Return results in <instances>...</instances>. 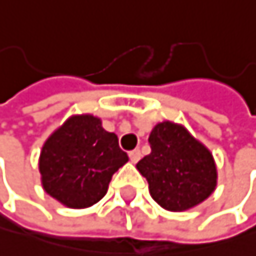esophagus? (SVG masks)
Wrapping results in <instances>:
<instances>
[{
    "instance_id": "obj_1",
    "label": "esophagus",
    "mask_w": 256,
    "mask_h": 256,
    "mask_svg": "<svg viewBox=\"0 0 256 256\" xmlns=\"http://www.w3.org/2000/svg\"><path fill=\"white\" fill-rule=\"evenodd\" d=\"M129 156H130V161L132 162H138L140 158H141V150L140 149H135V150L129 152Z\"/></svg>"
}]
</instances>
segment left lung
Masks as SVG:
<instances>
[{
	"instance_id": "obj_1",
	"label": "left lung",
	"mask_w": 256,
	"mask_h": 256,
	"mask_svg": "<svg viewBox=\"0 0 256 256\" xmlns=\"http://www.w3.org/2000/svg\"><path fill=\"white\" fill-rule=\"evenodd\" d=\"M149 142L152 152L138 161L136 169L161 208L188 210L214 192L216 167L212 154L184 127L170 121L160 122Z\"/></svg>"
}]
</instances>
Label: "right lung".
<instances>
[{
  "label": "right lung",
  "instance_id": "obj_1",
  "mask_svg": "<svg viewBox=\"0 0 256 256\" xmlns=\"http://www.w3.org/2000/svg\"><path fill=\"white\" fill-rule=\"evenodd\" d=\"M127 161L118 136L104 130L100 118L72 116L42 146V188L67 208H89L106 195L112 175Z\"/></svg>",
  "mask_w": 256,
  "mask_h": 256
}]
</instances>
